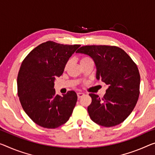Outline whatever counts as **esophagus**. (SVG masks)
<instances>
[{"label":"esophagus","instance_id":"1","mask_svg":"<svg viewBox=\"0 0 155 155\" xmlns=\"http://www.w3.org/2000/svg\"><path fill=\"white\" fill-rule=\"evenodd\" d=\"M77 95H78V98H80V97H82L83 96H84V94H83V93H82V92H79V93H78Z\"/></svg>","mask_w":155,"mask_h":155}]
</instances>
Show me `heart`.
Masks as SVG:
<instances>
[{
    "label": "heart",
    "mask_w": 155,
    "mask_h": 155,
    "mask_svg": "<svg viewBox=\"0 0 155 155\" xmlns=\"http://www.w3.org/2000/svg\"><path fill=\"white\" fill-rule=\"evenodd\" d=\"M91 60H92V59H91V58H90V57H88V56H83V57H82V58H81V59H80V64H83V63L86 62V61H91ZM69 63H70L69 61H68L66 63L65 66H64V68H65V69H66V68H68V65H69Z\"/></svg>",
    "instance_id": "b5f03b06"
}]
</instances>
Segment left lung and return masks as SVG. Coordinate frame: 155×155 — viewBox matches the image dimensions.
Segmentation results:
<instances>
[{
	"label": "left lung",
	"mask_w": 155,
	"mask_h": 155,
	"mask_svg": "<svg viewBox=\"0 0 155 155\" xmlns=\"http://www.w3.org/2000/svg\"><path fill=\"white\" fill-rule=\"evenodd\" d=\"M77 53L88 54L96 64V78L109 85L104 96L90 94L87 110L94 123L109 127L123 123L135 107L140 94V74L137 64L114 46H84Z\"/></svg>",
	"instance_id": "1"
}]
</instances>
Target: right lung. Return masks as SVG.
I'll use <instances>...</instances> for the list:
<instances>
[{"label": "right lung", "mask_w": 155, "mask_h": 155, "mask_svg": "<svg viewBox=\"0 0 155 155\" xmlns=\"http://www.w3.org/2000/svg\"><path fill=\"white\" fill-rule=\"evenodd\" d=\"M80 46L48 41L23 59L17 77L18 96L23 110L38 125L54 129L67 122L72 114L77 94L68 91L63 96L57 95L54 81Z\"/></svg>", "instance_id": "1"}]
</instances>
